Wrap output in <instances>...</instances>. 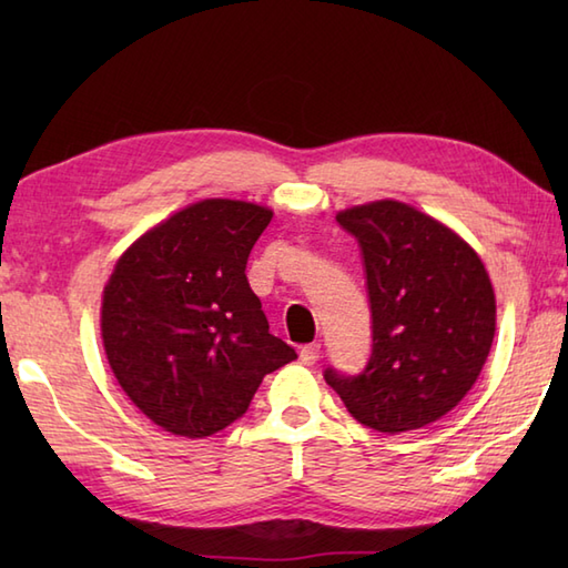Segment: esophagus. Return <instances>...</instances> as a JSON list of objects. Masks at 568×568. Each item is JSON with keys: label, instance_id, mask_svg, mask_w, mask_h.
Listing matches in <instances>:
<instances>
[{"label": "esophagus", "instance_id": "esophagus-1", "mask_svg": "<svg viewBox=\"0 0 568 568\" xmlns=\"http://www.w3.org/2000/svg\"><path fill=\"white\" fill-rule=\"evenodd\" d=\"M300 361H303L305 366L317 364V361H320V344H307V346L300 348Z\"/></svg>", "mask_w": 568, "mask_h": 568}]
</instances>
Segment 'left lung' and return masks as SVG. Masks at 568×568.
Returning a JSON list of instances; mask_svg holds the SVG:
<instances>
[{
	"label": "left lung",
	"mask_w": 568,
	"mask_h": 568,
	"mask_svg": "<svg viewBox=\"0 0 568 568\" xmlns=\"http://www.w3.org/2000/svg\"><path fill=\"white\" fill-rule=\"evenodd\" d=\"M356 236L371 303L366 368L324 371L354 419L385 434L444 417L474 388L496 334L484 261L449 226L397 200L336 214Z\"/></svg>",
	"instance_id": "1"
}]
</instances>
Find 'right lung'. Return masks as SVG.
I'll use <instances>...</instances> for the list:
<instances>
[{
    "label": "right lung",
    "mask_w": 568,
    "mask_h": 568,
    "mask_svg": "<svg viewBox=\"0 0 568 568\" xmlns=\"http://www.w3.org/2000/svg\"><path fill=\"white\" fill-rule=\"evenodd\" d=\"M271 216L241 200L190 204L136 239L104 285L106 361L165 432L212 437L246 413L265 373L297 358L268 332L246 277Z\"/></svg>",
    "instance_id": "add662e5"
}]
</instances>
